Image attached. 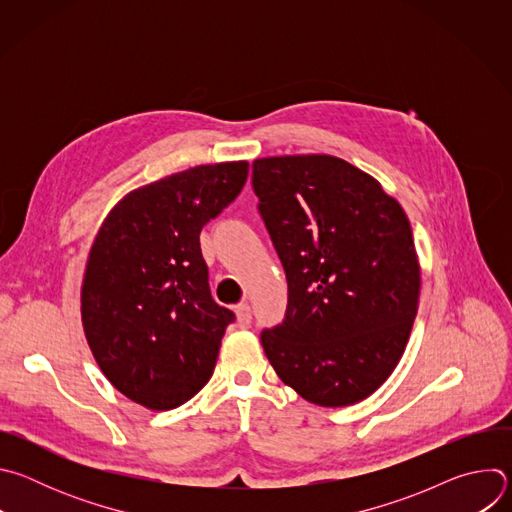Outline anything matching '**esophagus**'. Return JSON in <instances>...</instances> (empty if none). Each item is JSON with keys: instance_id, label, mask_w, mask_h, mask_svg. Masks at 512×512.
I'll return each mask as SVG.
<instances>
[{"instance_id": "34e87169", "label": "esophagus", "mask_w": 512, "mask_h": 512, "mask_svg": "<svg viewBox=\"0 0 512 512\" xmlns=\"http://www.w3.org/2000/svg\"><path fill=\"white\" fill-rule=\"evenodd\" d=\"M235 312H237L239 328H249L251 326V308H249V304H239Z\"/></svg>"}]
</instances>
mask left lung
<instances>
[{
  "label": "left lung",
  "instance_id": "1",
  "mask_svg": "<svg viewBox=\"0 0 512 512\" xmlns=\"http://www.w3.org/2000/svg\"><path fill=\"white\" fill-rule=\"evenodd\" d=\"M253 190L287 279L285 318L261 332L271 367L310 403L367 399L395 371L417 316L405 210L373 176L326 154L255 160Z\"/></svg>",
  "mask_w": 512,
  "mask_h": 512
}]
</instances>
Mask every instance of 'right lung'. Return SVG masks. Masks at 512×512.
<instances>
[{"mask_svg": "<svg viewBox=\"0 0 512 512\" xmlns=\"http://www.w3.org/2000/svg\"><path fill=\"white\" fill-rule=\"evenodd\" d=\"M247 162L196 166L123 196L103 221L85 269L81 316L107 381L166 411L212 377L235 314L208 287L200 231L243 190Z\"/></svg>", "mask_w": 512, "mask_h": 512, "instance_id": "add662e5", "label": "right lung"}]
</instances>
